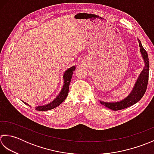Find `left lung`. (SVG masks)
I'll return each instance as SVG.
<instances>
[{
	"mask_svg": "<svg viewBox=\"0 0 154 154\" xmlns=\"http://www.w3.org/2000/svg\"><path fill=\"white\" fill-rule=\"evenodd\" d=\"M137 40H138L139 42L141 54H142V58L144 62V67L142 71L140 74L138 78H137L136 83H135L134 86V88H132V90L131 91L130 94L125 97L123 100L118 102H109L99 100L100 103H101L102 105L112 109V110H120V109L126 108L135 104V103L139 102L142 99L146 91L149 78V58L147 53L142 46L141 41L139 39H137Z\"/></svg>",
	"mask_w": 154,
	"mask_h": 154,
	"instance_id": "8db88e82",
	"label": "left lung"
}]
</instances>
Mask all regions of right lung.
<instances>
[{
    "label": "right lung",
    "mask_w": 154,
    "mask_h": 154,
    "mask_svg": "<svg viewBox=\"0 0 154 154\" xmlns=\"http://www.w3.org/2000/svg\"><path fill=\"white\" fill-rule=\"evenodd\" d=\"M76 69V66H72L69 68L67 69L64 72V75H63V79H64V85L63 87L57 96L53 100V101L47 103L46 105H42V106H36L35 109L36 110L38 111H47L50 110V109H52L56 107H57L60 104L63 102L65 99L66 98L68 94V91H69V86H70V82L72 79V74L74 71ZM22 102H23L25 104L29 106L26 102H25L22 100Z\"/></svg>",
    "instance_id": "add662e5"
}]
</instances>
